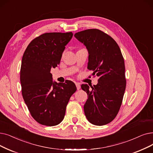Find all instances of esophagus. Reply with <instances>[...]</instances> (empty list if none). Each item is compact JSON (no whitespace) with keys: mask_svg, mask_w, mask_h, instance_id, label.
I'll return each mask as SVG.
<instances>
[{"mask_svg":"<svg viewBox=\"0 0 153 153\" xmlns=\"http://www.w3.org/2000/svg\"><path fill=\"white\" fill-rule=\"evenodd\" d=\"M76 88H77V90L80 89V88H81V85H80V84L78 83V82H76Z\"/></svg>","mask_w":153,"mask_h":153,"instance_id":"esophagus-1","label":"esophagus"}]
</instances>
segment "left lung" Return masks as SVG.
Returning <instances> with one entry per match:
<instances>
[{"label":"left lung","instance_id":"8db88e82","mask_svg":"<svg viewBox=\"0 0 153 153\" xmlns=\"http://www.w3.org/2000/svg\"><path fill=\"white\" fill-rule=\"evenodd\" d=\"M89 53L88 69L99 77L98 83L82 84L88 94L84 110L88 120L96 126L111 123L117 116L126 89L125 65L119 45L111 36L96 29L76 33Z\"/></svg>","mask_w":153,"mask_h":153}]
</instances>
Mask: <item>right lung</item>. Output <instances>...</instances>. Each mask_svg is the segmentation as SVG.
<instances>
[{"label": "right lung", "instance_id": "right-lung-1", "mask_svg": "<svg viewBox=\"0 0 153 153\" xmlns=\"http://www.w3.org/2000/svg\"><path fill=\"white\" fill-rule=\"evenodd\" d=\"M71 32L45 33L33 39L22 59V94L32 117L39 124L53 126L64 117L66 106L76 91L75 84L52 81L51 69L60 64Z\"/></svg>", "mask_w": 153, "mask_h": 153}]
</instances>
